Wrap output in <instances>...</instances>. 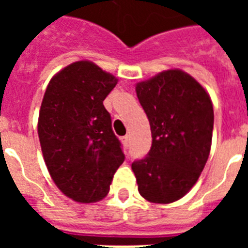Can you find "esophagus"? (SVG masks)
I'll return each mask as SVG.
<instances>
[{
    "label": "esophagus",
    "mask_w": 248,
    "mask_h": 248,
    "mask_svg": "<svg viewBox=\"0 0 248 248\" xmlns=\"http://www.w3.org/2000/svg\"><path fill=\"white\" fill-rule=\"evenodd\" d=\"M122 143H124L126 147H128V144H130V136L128 135L124 136V138H122Z\"/></svg>",
    "instance_id": "esophagus-1"
}]
</instances>
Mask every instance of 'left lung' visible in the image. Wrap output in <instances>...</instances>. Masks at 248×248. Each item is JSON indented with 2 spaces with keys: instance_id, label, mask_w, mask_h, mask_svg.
<instances>
[{
  "instance_id": "left-lung-1",
  "label": "left lung",
  "mask_w": 248,
  "mask_h": 248,
  "mask_svg": "<svg viewBox=\"0 0 248 248\" xmlns=\"http://www.w3.org/2000/svg\"><path fill=\"white\" fill-rule=\"evenodd\" d=\"M151 124L152 147L131 165L141 197L153 203L180 200L197 183L211 149L214 108L206 90L179 69L136 85Z\"/></svg>"
}]
</instances>
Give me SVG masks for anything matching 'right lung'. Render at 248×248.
<instances>
[{"label":"right lung","instance_id":"right-lung-1","mask_svg":"<svg viewBox=\"0 0 248 248\" xmlns=\"http://www.w3.org/2000/svg\"><path fill=\"white\" fill-rule=\"evenodd\" d=\"M117 78L81 60L56 73L47 85L38 117L45 163L56 186L81 203L109 192L124 155L103 101Z\"/></svg>","mask_w":248,"mask_h":248}]
</instances>
